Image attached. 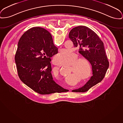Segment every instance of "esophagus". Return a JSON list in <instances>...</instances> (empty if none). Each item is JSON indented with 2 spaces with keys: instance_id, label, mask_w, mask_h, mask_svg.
<instances>
[{
  "instance_id": "34e87169",
  "label": "esophagus",
  "mask_w": 123,
  "mask_h": 123,
  "mask_svg": "<svg viewBox=\"0 0 123 123\" xmlns=\"http://www.w3.org/2000/svg\"><path fill=\"white\" fill-rule=\"evenodd\" d=\"M70 91H71V90H70Z\"/></svg>"
}]
</instances>
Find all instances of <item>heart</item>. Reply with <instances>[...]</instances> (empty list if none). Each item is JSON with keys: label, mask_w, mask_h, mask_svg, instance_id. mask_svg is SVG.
I'll return each mask as SVG.
<instances>
[{"label": "heart", "mask_w": 123, "mask_h": 123, "mask_svg": "<svg viewBox=\"0 0 123 123\" xmlns=\"http://www.w3.org/2000/svg\"><path fill=\"white\" fill-rule=\"evenodd\" d=\"M77 55H75L69 49L63 50L60 52L56 55L53 58V62L57 65H63L66 64L68 66H72L73 70L77 74L81 73L82 75L84 70L83 66L85 60L80 59ZM53 75L55 77L59 76V70L57 68L54 69Z\"/></svg>", "instance_id": "1"}]
</instances>
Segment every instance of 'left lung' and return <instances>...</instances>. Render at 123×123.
<instances>
[{
  "label": "left lung",
  "mask_w": 123,
  "mask_h": 123,
  "mask_svg": "<svg viewBox=\"0 0 123 123\" xmlns=\"http://www.w3.org/2000/svg\"><path fill=\"white\" fill-rule=\"evenodd\" d=\"M69 37L74 47H79L80 53L92 65V76L82 87L73 90L72 92H85L101 82L109 67V62L105 54L104 43L98 35L85 26L73 28Z\"/></svg>",
  "instance_id": "1"
}]
</instances>
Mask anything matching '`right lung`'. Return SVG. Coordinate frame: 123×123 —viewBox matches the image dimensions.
Returning a JSON list of instances; mask_svg holds the SVG:
<instances>
[{
    "label": "right lung",
    "mask_w": 123,
    "mask_h": 123,
    "mask_svg": "<svg viewBox=\"0 0 123 123\" xmlns=\"http://www.w3.org/2000/svg\"><path fill=\"white\" fill-rule=\"evenodd\" d=\"M58 52V48L46 30L36 27L27 31L18 41L15 56L20 80L39 94L69 91L53 80L51 58Z\"/></svg>",
    "instance_id": "add662e5"
}]
</instances>
